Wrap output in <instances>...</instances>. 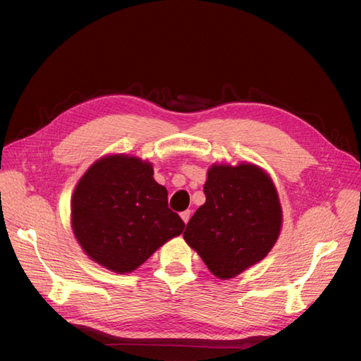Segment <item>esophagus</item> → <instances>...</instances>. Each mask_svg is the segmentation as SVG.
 <instances>
[{
  "label": "esophagus",
  "mask_w": 361,
  "mask_h": 361,
  "mask_svg": "<svg viewBox=\"0 0 361 361\" xmlns=\"http://www.w3.org/2000/svg\"><path fill=\"white\" fill-rule=\"evenodd\" d=\"M180 216H182V220H183V223L187 224L188 221H190V216H191V211H183L182 214H180Z\"/></svg>",
  "instance_id": "1"
}]
</instances>
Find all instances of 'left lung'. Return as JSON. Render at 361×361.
Instances as JSON below:
<instances>
[{
	"label": "left lung",
	"mask_w": 361,
	"mask_h": 361,
	"mask_svg": "<svg viewBox=\"0 0 361 361\" xmlns=\"http://www.w3.org/2000/svg\"><path fill=\"white\" fill-rule=\"evenodd\" d=\"M200 206L183 232L218 279H232L264 259L277 241L281 207L268 174L251 164L212 166Z\"/></svg>",
	"instance_id": "obj_1"
}]
</instances>
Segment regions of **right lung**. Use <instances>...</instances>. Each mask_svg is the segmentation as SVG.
<instances>
[{
	"instance_id": "obj_1",
	"label": "right lung",
	"mask_w": 361,
	"mask_h": 361,
	"mask_svg": "<svg viewBox=\"0 0 361 361\" xmlns=\"http://www.w3.org/2000/svg\"><path fill=\"white\" fill-rule=\"evenodd\" d=\"M167 190L141 159L114 155L87 170L72 197V227L82 250L118 274L134 271L183 232Z\"/></svg>"
}]
</instances>
